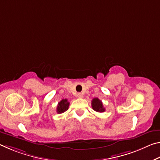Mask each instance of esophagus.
<instances>
[{
    "label": "esophagus",
    "instance_id": "1",
    "mask_svg": "<svg viewBox=\"0 0 160 160\" xmlns=\"http://www.w3.org/2000/svg\"><path fill=\"white\" fill-rule=\"evenodd\" d=\"M77 96L78 98H83V94L82 93H78Z\"/></svg>",
    "mask_w": 160,
    "mask_h": 160
}]
</instances>
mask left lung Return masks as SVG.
<instances>
[{
	"mask_svg": "<svg viewBox=\"0 0 160 160\" xmlns=\"http://www.w3.org/2000/svg\"><path fill=\"white\" fill-rule=\"evenodd\" d=\"M92 107L95 112H104L105 111L102 101L98 98H94L92 99Z\"/></svg>",
	"mask_w": 160,
	"mask_h": 160,
	"instance_id": "left-lung-1",
	"label": "left lung"
}]
</instances>
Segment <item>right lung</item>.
Listing matches in <instances>:
<instances>
[{
	"instance_id": "obj_1",
	"label": "right lung",
	"mask_w": 160,
	"mask_h": 160,
	"mask_svg": "<svg viewBox=\"0 0 160 160\" xmlns=\"http://www.w3.org/2000/svg\"><path fill=\"white\" fill-rule=\"evenodd\" d=\"M69 104L70 103L68 101L67 99H63L60 102H58L56 112H57L58 113H62L65 112L68 109Z\"/></svg>"
}]
</instances>
